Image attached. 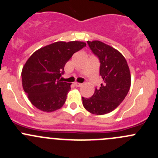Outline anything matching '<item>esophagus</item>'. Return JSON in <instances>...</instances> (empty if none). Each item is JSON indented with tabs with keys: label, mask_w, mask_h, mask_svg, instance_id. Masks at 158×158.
<instances>
[{
	"label": "esophagus",
	"mask_w": 158,
	"mask_h": 158,
	"mask_svg": "<svg viewBox=\"0 0 158 158\" xmlns=\"http://www.w3.org/2000/svg\"><path fill=\"white\" fill-rule=\"evenodd\" d=\"M74 85L76 87H81L82 85V84H81V83H77V82H75L74 83Z\"/></svg>",
	"instance_id": "obj_1"
}]
</instances>
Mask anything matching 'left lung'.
<instances>
[{
  "instance_id": "left-lung-1",
  "label": "left lung",
  "mask_w": 158,
  "mask_h": 158,
  "mask_svg": "<svg viewBox=\"0 0 158 158\" xmlns=\"http://www.w3.org/2000/svg\"><path fill=\"white\" fill-rule=\"evenodd\" d=\"M88 46L100 62L99 73L103 79L91 97H82L86 110L104 115L116 109L128 94L131 76L125 57L115 49L100 41H88Z\"/></svg>"
}]
</instances>
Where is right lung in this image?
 Segmentation results:
<instances>
[{"mask_svg": "<svg viewBox=\"0 0 158 158\" xmlns=\"http://www.w3.org/2000/svg\"><path fill=\"white\" fill-rule=\"evenodd\" d=\"M85 46L83 42H56L28 58L22 69V87L33 106L47 112L64 106L70 84L62 81L60 77L67 61Z\"/></svg>", "mask_w": 158, "mask_h": 158, "instance_id": "obj_1", "label": "right lung"}]
</instances>
